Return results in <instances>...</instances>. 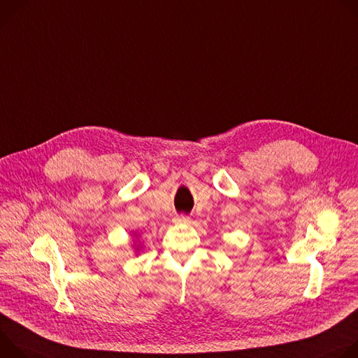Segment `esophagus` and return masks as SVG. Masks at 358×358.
Segmentation results:
<instances>
[{
    "mask_svg": "<svg viewBox=\"0 0 358 358\" xmlns=\"http://www.w3.org/2000/svg\"><path fill=\"white\" fill-rule=\"evenodd\" d=\"M173 222L178 224H183V223H189V217L186 215H176L173 217Z\"/></svg>",
    "mask_w": 358,
    "mask_h": 358,
    "instance_id": "34e87169",
    "label": "esophagus"
}]
</instances>
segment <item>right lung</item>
<instances>
[{
	"label": "right lung",
	"instance_id": "right-lung-1",
	"mask_svg": "<svg viewBox=\"0 0 358 358\" xmlns=\"http://www.w3.org/2000/svg\"><path fill=\"white\" fill-rule=\"evenodd\" d=\"M136 249H138V248H136Z\"/></svg>",
	"mask_w": 358,
	"mask_h": 358
}]
</instances>
